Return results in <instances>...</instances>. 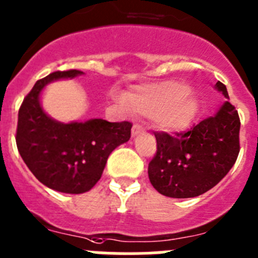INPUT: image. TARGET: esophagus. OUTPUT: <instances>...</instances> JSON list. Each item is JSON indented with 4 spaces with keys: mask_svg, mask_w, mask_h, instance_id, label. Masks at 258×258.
<instances>
[{
    "mask_svg": "<svg viewBox=\"0 0 258 258\" xmlns=\"http://www.w3.org/2000/svg\"><path fill=\"white\" fill-rule=\"evenodd\" d=\"M132 136H138L139 134H141V132H144V127L140 126V124H134L132 126Z\"/></svg>",
    "mask_w": 258,
    "mask_h": 258,
    "instance_id": "1",
    "label": "esophagus"
}]
</instances>
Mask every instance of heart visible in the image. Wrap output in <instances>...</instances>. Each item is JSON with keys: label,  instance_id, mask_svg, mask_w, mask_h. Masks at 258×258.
I'll return each instance as SVG.
<instances>
[{"label": "heart", "instance_id": "1", "mask_svg": "<svg viewBox=\"0 0 258 258\" xmlns=\"http://www.w3.org/2000/svg\"><path fill=\"white\" fill-rule=\"evenodd\" d=\"M120 101L135 113L152 117L153 122L166 131L185 128L198 109L196 94L176 81L143 86Z\"/></svg>", "mask_w": 258, "mask_h": 258}]
</instances>
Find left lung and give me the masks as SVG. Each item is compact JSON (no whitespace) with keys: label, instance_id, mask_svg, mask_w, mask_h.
Wrapping results in <instances>:
<instances>
[{"label":"left lung","instance_id":"left-lung-1","mask_svg":"<svg viewBox=\"0 0 258 258\" xmlns=\"http://www.w3.org/2000/svg\"><path fill=\"white\" fill-rule=\"evenodd\" d=\"M216 89L229 99L226 86ZM240 119L229 101L217 114L187 131L154 132L157 153L148 167L154 189L169 198H192L212 189L230 171L238 158Z\"/></svg>","mask_w":258,"mask_h":258}]
</instances>
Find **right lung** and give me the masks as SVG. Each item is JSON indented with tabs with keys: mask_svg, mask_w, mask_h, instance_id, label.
<instances>
[{
	"mask_svg": "<svg viewBox=\"0 0 258 258\" xmlns=\"http://www.w3.org/2000/svg\"><path fill=\"white\" fill-rule=\"evenodd\" d=\"M78 69L57 71L38 80L24 97L18 115L16 146L31 172L50 189L81 194L95 186L103 175L109 154L131 138V122L60 123L39 105V94L47 83L73 78Z\"/></svg>",
	"mask_w": 258,
	"mask_h": 258,
	"instance_id": "add662e5",
	"label": "right lung"
}]
</instances>
